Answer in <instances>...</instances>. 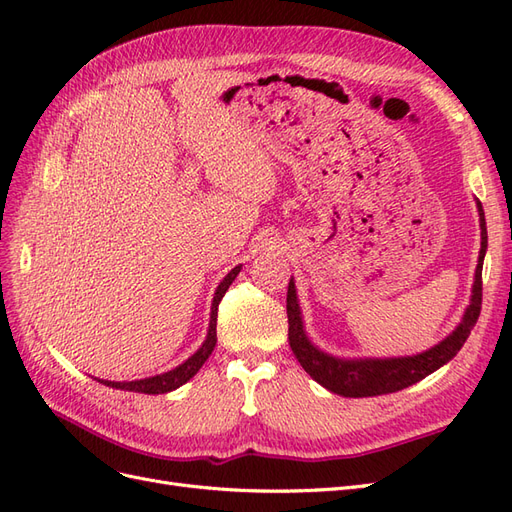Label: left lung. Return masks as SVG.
I'll return each mask as SVG.
<instances>
[{"mask_svg":"<svg viewBox=\"0 0 512 512\" xmlns=\"http://www.w3.org/2000/svg\"><path fill=\"white\" fill-rule=\"evenodd\" d=\"M476 209L480 222V252L470 305L463 312V318L455 331L425 352L412 356H391V359H369V356H365V359H342V356H333L320 350L305 333L297 286H294V277H290L286 297L288 342L307 374L327 391L342 397H376L406 389V386H412L418 380L427 378L433 371L451 361L461 350V346L466 344V339L480 316V303H483V260L487 252V224L480 200H476Z\"/></svg>","mask_w":512,"mask_h":512,"instance_id":"obj_1","label":"left lung"}]
</instances>
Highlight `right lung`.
Here are the masks:
<instances>
[{
  "label": "right lung",
  "instance_id": "obj_1",
  "mask_svg": "<svg viewBox=\"0 0 512 512\" xmlns=\"http://www.w3.org/2000/svg\"><path fill=\"white\" fill-rule=\"evenodd\" d=\"M241 265L232 269L224 280L220 282L218 290L213 294V303H211V320H209V331L203 346H200L188 361H183L181 365H177L175 369L164 371V374L151 376V378H143V380H130V382H113V380H100L96 378L100 384L111 386V389H119V391H132V393H145V395H162V393H170L179 389L190 378L196 376V371L205 365V361L209 359V354L215 348V342H218V335H215V324H218V305L222 301V297L226 294L228 286L235 282V277L239 275Z\"/></svg>",
  "mask_w": 512,
  "mask_h": 512
}]
</instances>
